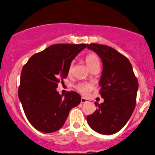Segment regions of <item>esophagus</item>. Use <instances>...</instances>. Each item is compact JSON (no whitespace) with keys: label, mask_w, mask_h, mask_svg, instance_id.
<instances>
[{"label":"esophagus","mask_w":155,"mask_h":155,"mask_svg":"<svg viewBox=\"0 0 155 155\" xmlns=\"http://www.w3.org/2000/svg\"><path fill=\"white\" fill-rule=\"evenodd\" d=\"M81 103H86V102H87V100L84 98V97H82L81 100Z\"/></svg>","instance_id":"obj_1"}]
</instances>
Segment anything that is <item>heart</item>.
Listing matches in <instances>:
<instances>
[{"label": "heart", "instance_id": "obj_1", "mask_svg": "<svg viewBox=\"0 0 155 155\" xmlns=\"http://www.w3.org/2000/svg\"><path fill=\"white\" fill-rule=\"evenodd\" d=\"M86 62L89 67L90 69H93L96 67H100V59L99 56L96 53H90L86 55ZM72 69V64H70L69 68V73L71 72ZM75 88L80 93L83 94H87L91 89V86L88 83H80L75 86Z\"/></svg>", "mask_w": 155, "mask_h": 155}]
</instances>
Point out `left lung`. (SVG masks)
Wrapping results in <instances>:
<instances>
[{
	"instance_id": "left-lung-1",
	"label": "left lung",
	"mask_w": 155,
	"mask_h": 155,
	"mask_svg": "<svg viewBox=\"0 0 155 155\" xmlns=\"http://www.w3.org/2000/svg\"><path fill=\"white\" fill-rule=\"evenodd\" d=\"M100 56L103 65L100 80L104 102L87 116L88 124L97 133L112 135L119 132L130 119L136 104L138 80L124 55L107 45L92 43L88 46Z\"/></svg>"
}]
</instances>
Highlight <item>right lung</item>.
<instances>
[{"label":"right lung","mask_w":155,"mask_h":155,"mask_svg":"<svg viewBox=\"0 0 155 155\" xmlns=\"http://www.w3.org/2000/svg\"><path fill=\"white\" fill-rule=\"evenodd\" d=\"M87 44H56L34 54L22 67L18 97L29 122L42 133L63 127L72 107L81 102L75 91L60 95L58 83L68 75L72 60Z\"/></svg>","instance_id":"1"}]
</instances>
